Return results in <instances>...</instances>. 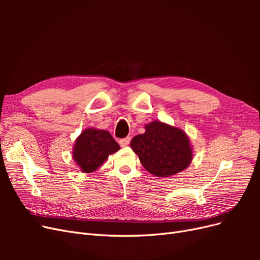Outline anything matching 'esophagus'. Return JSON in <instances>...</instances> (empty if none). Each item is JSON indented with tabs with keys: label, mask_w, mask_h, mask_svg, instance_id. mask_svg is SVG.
<instances>
[{
	"label": "esophagus",
	"mask_w": 260,
	"mask_h": 260,
	"mask_svg": "<svg viewBox=\"0 0 260 260\" xmlns=\"http://www.w3.org/2000/svg\"><path fill=\"white\" fill-rule=\"evenodd\" d=\"M119 144H120V146H122V147L128 146V145L130 144V138L127 137V138L120 139V140H119Z\"/></svg>",
	"instance_id": "esophagus-1"
}]
</instances>
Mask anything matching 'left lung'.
<instances>
[{
    "mask_svg": "<svg viewBox=\"0 0 260 260\" xmlns=\"http://www.w3.org/2000/svg\"><path fill=\"white\" fill-rule=\"evenodd\" d=\"M130 146L143 167L156 177H171L187 168L193 159L190 139L177 127L154 120L145 132L131 140Z\"/></svg>",
    "mask_w": 260,
    "mask_h": 260,
    "instance_id": "8db88e82",
    "label": "left lung"
}]
</instances>
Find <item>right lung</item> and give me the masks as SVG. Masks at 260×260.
Listing matches in <instances>:
<instances>
[{"label":"right lung","instance_id":"1","mask_svg":"<svg viewBox=\"0 0 260 260\" xmlns=\"http://www.w3.org/2000/svg\"><path fill=\"white\" fill-rule=\"evenodd\" d=\"M119 148V144L108 131L89 128L83 130L77 138L73 157L81 171L90 174L95 171L109 155L116 153Z\"/></svg>","mask_w":260,"mask_h":260}]
</instances>
